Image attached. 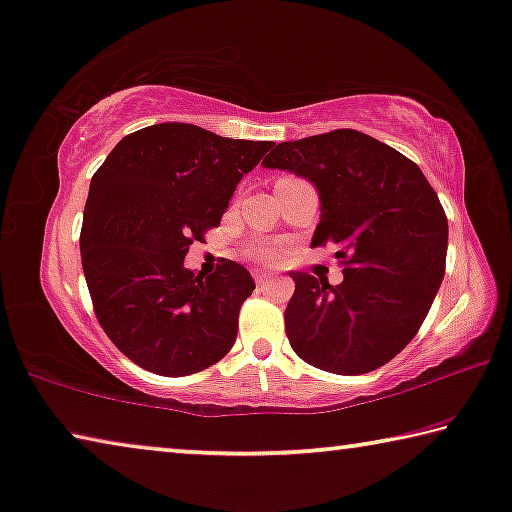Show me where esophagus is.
<instances>
[{
    "mask_svg": "<svg viewBox=\"0 0 512 512\" xmlns=\"http://www.w3.org/2000/svg\"><path fill=\"white\" fill-rule=\"evenodd\" d=\"M253 278H255V282H257L259 287L269 285V280H271V276L266 271H253Z\"/></svg>",
    "mask_w": 512,
    "mask_h": 512,
    "instance_id": "obj_1",
    "label": "esophagus"
}]
</instances>
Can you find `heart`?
Instances as JSON below:
<instances>
[{
    "label": "heart",
    "mask_w": 512,
    "mask_h": 512,
    "mask_svg": "<svg viewBox=\"0 0 512 512\" xmlns=\"http://www.w3.org/2000/svg\"><path fill=\"white\" fill-rule=\"evenodd\" d=\"M255 255H257L259 259H271L273 255H276V250L269 248V246H262V248L255 250Z\"/></svg>",
    "instance_id": "b5f03b06"
}]
</instances>
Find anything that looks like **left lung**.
<instances>
[{"label": "left lung", "instance_id": "obj_1", "mask_svg": "<svg viewBox=\"0 0 512 512\" xmlns=\"http://www.w3.org/2000/svg\"><path fill=\"white\" fill-rule=\"evenodd\" d=\"M269 170L308 179L322 216L312 246H338L340 285L292 271L289 345L335 375L381 368L414 340L446 271L448 220L407 156L354 128L280 142Z\"/></svg>", "mask_w": 512, "mask_h": 512}]
</instances>
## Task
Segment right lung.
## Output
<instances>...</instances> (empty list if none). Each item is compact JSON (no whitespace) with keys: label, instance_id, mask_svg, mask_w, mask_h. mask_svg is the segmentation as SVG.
Wrapping results in <instances>:
<instances>
[{"label":"right lung","instance_id":"add662e5","mask_svg":"<svg viewBox=\"0 0 512 512\" xmlns=\"http://www.w3.org/2000/svg\"><path fill=\"white\" fill-rule=\"evenodd\" d=\"M271 147L167 121L126 135L91 177L82 271L98 324L140 368L193 375L232 349L253 276L232 259L211 276L183 259Z\"/></svg>","mask_w":512,"mask_h":512}]
</instances>
